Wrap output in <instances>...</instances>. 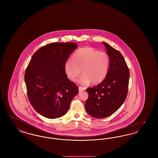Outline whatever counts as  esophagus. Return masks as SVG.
I'll return each instance as SVG.
<instances>
[{"instance_id":"1","label":"esophagus","mask_w":158,"mask_h":158,"mask_svg":"<svg viewBox=\"0 0 158 158\" xmlns=\"http://www.w3.org/2000/svg\"><path fill=\"white\" fill-rule=\"evenodd\" d=\"M85 89V88H83V87H82V86H79V91H82V90H83Z\"/></svg>"}]
</instances>
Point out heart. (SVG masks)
Wrapping results in <instances>:
<instances>
[{
    "instance_id": "1",
    "label": "heart",
    "mask_w": 158,
    "mask_h": 158,
    "mask_svg": "<svg viewBox=\"0 0 158 158\" xmlns=\"http://www.w3.org/2000/svg\"><path fill=\"white\" fill-rule=\"evenodd\" d=\"M109 66L108 56L94 48L86 47L79 49L73 56L72 60L69 59L64 64V71L68 78L74 82L81 73L78 81L83 85L91 82L98 84L103 81L107 74Z\"/></svg>"
}]
</instances>
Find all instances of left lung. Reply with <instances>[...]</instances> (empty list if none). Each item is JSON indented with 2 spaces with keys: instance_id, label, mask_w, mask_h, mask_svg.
<instances>
[{
  "instance_id": "obj_1",
  "label": "left lung",
  "mask_w": 158,
  "mask_h": 158,
  "mask_svg": "<svg viewBox=\"0 0 158 158\" xmlns=\"http://www.w3.org/2000/svg\"><path fill=\"white\" fill-rule=\"evenodd\" d=\"M102 43L110 61L109 69L102 82L86 89L89 96L85 104L87 113L96 118L109 117L120 108L127 95L130 77L122 54L108 44Z\"/></svg>"
}]
</instances>
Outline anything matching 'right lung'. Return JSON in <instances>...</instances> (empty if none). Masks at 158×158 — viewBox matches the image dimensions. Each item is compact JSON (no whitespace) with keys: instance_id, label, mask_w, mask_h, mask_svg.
<instances>
[{"instance_id":"1","label":"right lung","mask_w":158,"mask_h":158,"mask_svg":"<svg viewBox=\"0 0 158 158\" xmlns=\"http://www.w3.org/2000/svg\"><path fill=\"white\" fill-rule=\"evenodd\" d=\"M77 43H53L34 53L25 73L27 95L38 114L47 118L62 117L69 109L78 87L68 78L64 64Z\"/></svg>"}]
</instances>
